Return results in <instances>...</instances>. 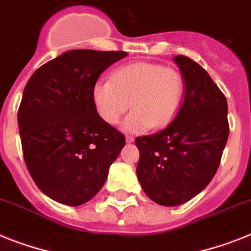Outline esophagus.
I'll return each mask as SVG.
<instances>
[{
    "mask_svg": "<svg viewBox=\"0 0 251 251\" xmlns=\"http://www.w3.org/2000/svg\"><path fill=\"white\" fill-rule=\"evenodd\" d=\"M126 141H127V144H132V142L134 141V137L133 136H129V134H127V136H126Z\"/></svg>",
    "mask_w": 251,
    "mask_h": 251,
    "instance_id": "34e87169",
    "label": "esophagus"
}]
</instances>
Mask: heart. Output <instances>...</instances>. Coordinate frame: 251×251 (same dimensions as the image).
Masks as SVG:
<instances>
[{"label":"heart","mask_w":251,"mask_h":251,"mask_svg":"<svg viewBox=\"0 0 251 251\" xmlns=\"http://www.w3.org/2000/svg\"><path fill=\"white\" fill-rule=\"evenodd\" d=\"M185 96V79L177 69L158 63L137 61L119 66L111 79H99L92 87V101L99 117L117 124L126 111L128 132L159 129L177 115Z\"/></svg>","instance_id":"b5f03b06"}]
</instances>
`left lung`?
Here are the masks:
<instances>
[{
  "label": "left lung",
  "mask_w": 251,
  "mask_h": 251,
  "mask_svg": "<svg viewBox=\"0 0 251 251\" xmlns=\"http://www.w3.org/2000/svg\"><path fill=\"white\" fill-rule=\"evenodd\" d=\"M186 84L185 100L163 130L136 138L137 177L145 194L164 206L195 198L214 177L229 133L227 100L206 70L175 56Z\"/></svg>",
  "instance_id": "left-lung-1"
}]
</instances>
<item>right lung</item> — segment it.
Returning <instances> with one entry per match:
<instances>
[{
  "label": "right lung",
  "instance_id": "add662e5",
  "mask_svg": "<svg viewBox=\"0 0 251 251\" xmlns=\"http://www.w3.org/2000/svg\"><path fill=\"white\" fill-rule=\"evenodd\" d=\"M124 51L72 50L29 78L18 110L23 156L43 194L78 206L96 195L126 145L99 117L92 87Z\"/></svg>",
  "mask_w": 251,
  "mask_h": 251
}]
</instances>
